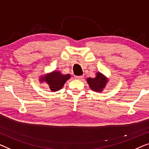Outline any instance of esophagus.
Masks as SVG:
<instances>
[{"label":"esophagus","instance_id":"34e87169","mask_svg":"<svg viewBox=\"0 0 149 149\" xmlns=\"http://www.w3.org/2000/svg\"><path fill=\"white\" fill-rule=\"evenodd\" d=\"M83 77H84V75H75V78L78 79H82Z\"/></svg>","mask_w":149,"mask_h":149}]
</instances>
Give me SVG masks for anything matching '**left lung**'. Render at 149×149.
I'll list each match as a JSON object with an SVG mask.
<instances>
[{"label":"left lung","mask_w":149,"mask_h":149,"mask_svg":"<svg viewBox=\"0 0 149 149\" xmlns=\"http://www.w3.org/2000/svg\"><path fill=\"white\" fill-rule=\"evenodd\" d=\"M87 82L93 91L96 92H100L105 86L107 80L104 75L100 73H97L95 78H88Z\"/></svg>","instance_id":"8db88e82"}]
</instances>
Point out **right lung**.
<instances>
[{
	"label": "right lung",
	"instance_id": "add662e5",
	"mask_svg": "<svg viewBox=\"0 0 149 149\" xmlns=\"http://www.w3.org/2000/svg\"><path fill=\"white\" fill-rule=\"evenodd\" d=\"M70 78V74L62 75L60 72H53L42 77L40 81H47L52 91H57L63 86L64 84Z\"/></svg>",
	"mask_w": 149,
	"mask_h": 149
}]
</instances>
